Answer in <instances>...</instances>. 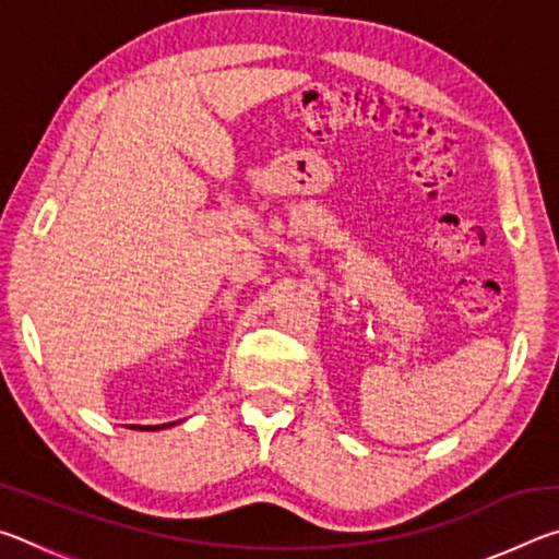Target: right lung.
Here are the masks:
<instances>
[{"label":"right lung","mask_w":559,"mask_h":559,"mask_svg":"<svg viewBox=\"0 0 559 559\" xmlns=\"http://www.w3.org/2000/svg\"><path fill=\"white\" fill-rule=\"evenodd\" d=\"M177 421H169V424H157V427H138V424H132V429H147V431H159V429H169L175 427Z\"/></svg>","instance_id":"1"}]
</instances>
